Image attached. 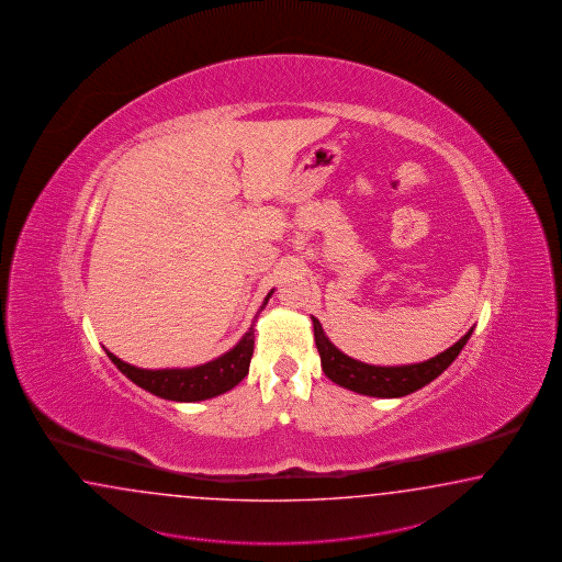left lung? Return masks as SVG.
Wrapping results in <instances>:
<instances>
[{
    "instance_id": "8db88e82",
    "label": "left lung",
    "mask_w": 562,
    "mask_h": 562,
    "mask_svg": "<svg viewBox=\"0 0 562 562\" xmlns=\"http://www.w3.org/2000/svg\"><path fill=\"white\" fill-rule=\"evenodd\" d=\"M314 325V340L316 349L321 352V362L326 376L340 387L350 389L355 393L369 395V397H403L417 389L425 387L439 374L448 369L456 357L462 352L468 338L472 337L474 328H470L456 345L439 352L434 359L413 364H400V367H376L367 362L350 359L349 355L340 350L328 340L318 318L312 316Z\"/></svg>"
}]
</instances>
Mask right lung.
<instances>
[{
    "instance_id": "add662e5",
    "label": "right lung",
    "mask_w": 562,
    "mask_h": 562,
    "mask_svg": "<svg viewBox=\"0 0 562 562\" xmlns=\"http://www.w3.org/2000/svg\"><path fill=\"white\" fill-rule=\"evenodd\" d=\"M274 290L263 300L260 311L256 312L248 333L241 337L234 349L227 350L222 357L213 361L191 367V369H138L128 362L121 361L114 357L111 350H106L109 359L119 367L121 373L126 374L135 385L153 395L169 401H193L212 400L222 395L225 391L236 387L237 383L248 374L250 369L251 355H254V325L258 321V314L263 311L268 304V299L272 296Z\"/></svg>"
}]
</instances>
